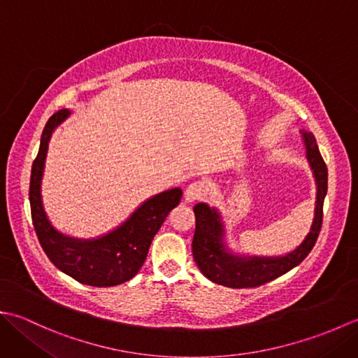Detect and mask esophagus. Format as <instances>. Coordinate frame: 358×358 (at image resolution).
Instances as JSON below:
<instances>
[{
    "instance_id": "34e87169",
    "label": "esophagus",
    "mask_w": 358,
    "mask_h": 358,
    "mask_svg": "<svg viewBox=\"0 0 358 358\" xmlns=\"http://www.w3.org/2000/svg\"><path fill=\"white\" fill-rule=\"evenodd\" d=\"M204 195V185L200 183V181H194V183L189 185L185 191V200L187 203H195L196 200H200Z\"/></svg>"
}]
</instances>
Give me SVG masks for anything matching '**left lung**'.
Returning a JSON list of instances; mask_svg holds the SVG:
<instances>
[{"mask_svg":"<svg viewBox=\"0 0 358 358\" xmlns=\"http://www.w3.org/2000/svg\"><path fill=\"white\" fill-rule=\"evenodd\" d=\"M301 138L317 186L314 220L305 240L286 255L260 257L234 254L224 241L226 229L222 214L206 203H199L194 208L195 234L192 254L204 277L226 287H255L283 275L308 257L322 229L323 201L328 192V167L318 150L315 136L310 132L301 131Z\"/></svg>","mask_w":358,"mask_h":358,"instance_id":"1","label":"left lung"}]
</instances>
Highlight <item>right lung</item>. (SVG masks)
Segmentation results:
<instances>
[{"label":"right lung","mask_w":358,"mask_h":358,"mask_svg":"<svg viewBox=\"0 0 358 358\" xmlns=\"http://www.w3.org/2000/svg\"><path fill=\"white\" fill-rule=\"evenodd\" d=\"M69 115V109L58 110L44 126L40 150L30 173L29 201L32 223L45 255L59 271L83 285L117 286L131 280L140 271L152 240L167 214L180 203L183 191L173 187L150 196L132 212L126 222L101 237L83 240L67 237L57 231L43 206L41 180L50 136Z\"/></svg>","instance_id":"right-lung-1"}]
</instances>
